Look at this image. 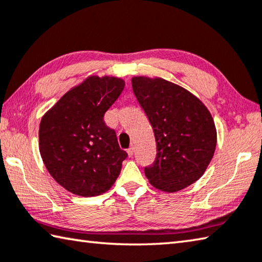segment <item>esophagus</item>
Returning <instances> with one entry per match:
<instances>
[{"mask_svg":"<svg viewBox=\"0 0 262 262\" xmlns=\"http://www.w3.org/2000/svg\"><path fill=\"white\" fill-rule=\"evenodd\" d=\"M134 151H135V147L132 145V146L129 147V149L127 150V152H128V156H129V157H133V155H134Z\"/></svg>","mask_w":262,"mask_h":262,"instance_id":"obj_1","label":"esophagus"}]
</instances>
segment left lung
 Returning a JSON list of instances; mask_svg holds the SVG:
<instances>
[{
	"label": "left lung",
	"instance_id": "8db88e82",
	"mask_svg": "<svg viewBox=\"0 0 262 262\" xmlns=\"http://www.w3.org/2000/svg\"><path fill=\"white\" fill-rule=\"evenodd\" d=\"M132 85L157 144L154 164L144 168L147 180L166 192H177L196 182L216 146L210 111L187 89L167 80L135 77Z\"/></svg>",
	"mask_w": 262,
	"mask_h": 262
}]
</instances>
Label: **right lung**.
<instances>
[{
  "mask_svg": "<svg viewBox=\"0 0 262 262\" xmlns=\"http://www.w3.org/2000/svg\"><path fill=\"white\" fill-rule=\"evenodd\" d=\"M125 87L113 77H89L42 117L40 154L50 175L68 191L93 197L116 182L127 152L104 115Z\"/></svg>",
  "mask_w": 262,
  "mask_h": 262,
  "instance_id": "add662e5",
  "label": "right lung"
}]
</instances>
